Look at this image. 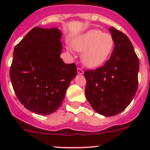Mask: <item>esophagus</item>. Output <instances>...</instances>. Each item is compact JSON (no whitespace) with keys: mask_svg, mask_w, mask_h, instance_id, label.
I'll list each match as a JSON object with an SVG mask.
<instances>
[{"mask_svg":"<svg viewBox=\"0 0 150 150\" xmlns=\"http://www.w3.org/2000/svg\"><path fill=\"white\" fill-rule=\"evenodd\" d=\"M77 70H78V73L79 74V75H83V70L81 68L78 67V69H77Z\"/></svg>","mask_w":150,"mask_h":150,"instance_id":"obj_1","label":"esophagus"}]
</instances>
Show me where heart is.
<instances>
[{
	"mask_svg": "<svg viewBox=\"0 0 150 150\" xmlns=\"http://www.w3.org/2000/svg\"><path fill=\"white\" fill-rule=\"evenodd\" d=\"M72 46L81 54L83 63L88 67L102 65L108 59L114 47V39L109 33L91 30L75 38Z\"/></svg>",
	"mask_w": 150,
	"mask_h": 150,
	"instance_id": "obj_1",
	"label": "heart"
}]
</instances>
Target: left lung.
<instances>
[{
  "instance_id": "8db88e82",
  "label": "left lung",
  "mask_w": 150,
  "mask_h": 150,
  "mask_svg": "<svg viewBox=\"0 0 150 150\" xmlns=\"http://www.w3.org/2000/svg\"><path fill=\"white\" fill-rule=\"evenodd\" d=\"M114 49L104 65L86 70L85 93L93 110L104 116L123 111L138 88L139 61L129 38L120 30L110 28Z\"/></svg>"
}]
</instances>
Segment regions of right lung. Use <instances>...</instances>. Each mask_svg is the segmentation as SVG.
Wrapping results in <instances>:
<instances>
[{"label": "right lung", "mask_w": 150, "mask_h": 150, "mask_svg": "<svg viewBox=\"0 0 150 150\" xmlns=\"http://www.w3.org/2000/svg\"><path fill=\"white\" fill-rule=\"evenodd\" d=\"M61 38L59 29L35 27L14 48L12 86L21 104L36 114L54 112L77 75L76 64H65L60 58Z\"/></svg>", "instance_id": "add662e5"}]
</instances>
